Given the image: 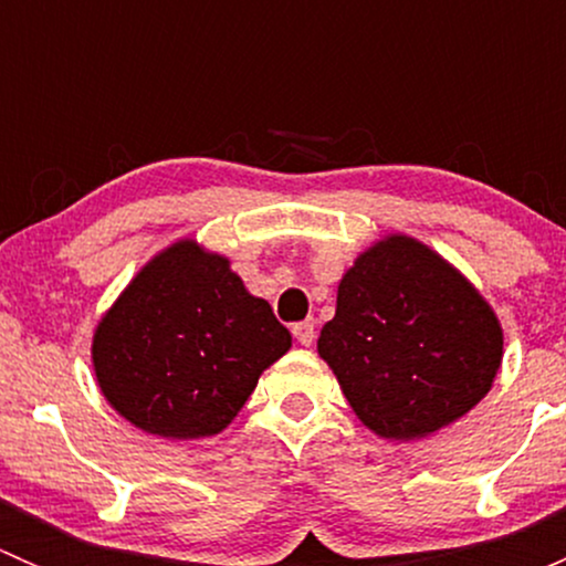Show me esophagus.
I'll use <instances>...</instances> for the list:
<instances>
[{
	"mask_svg": "<svg viewBox=\"0 0 566 566\" xmlns=\"http://www.w3.org/2000/svg\"><path fill=\"white\" fill-rule=\"evenodd\" d=\"M293 336L304 347H310L315 342V319H301V323L293 325Z\"/></svg>",
	"mask_w": 566,
	"mask_h": 566,
	"instance_id": "obj_1",
	"label": "esophagus"
}]
</instances>
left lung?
<instances>
[{"instance_id":"8db88e82","label":"left lung","mask_w":566,"mask_h":566,"mask_svg":"<svg viewBox=\"0 0 566 566\" xmlns=\"http://www.w3.org/2000/svg\"><path fill=\"white\" fill-rule=\"evenodd\" d=\"M317 353L375 436L413 441L490 391L504 334L458 268L413 238L389 235L342 276Z\"/></svg>"}]
</instances>
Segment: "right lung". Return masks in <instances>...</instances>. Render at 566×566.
<instances>
[{"instance_id": "obj_1", "label": "right lung", "mask_w": 566, "mask_h": 566, "mask_svg": "<svg viewBox=\"0 0 566 566\" xmlns=\"http://www.w3.org/2000/svg\"><path fill=\"white\" fill-rule=\"evenodd\" d=\"M290 345V331L227 256L177 241L101 317L93 367L108 405L130 424L188 441L224 430Z\"/></svg>"}]
</instances>
